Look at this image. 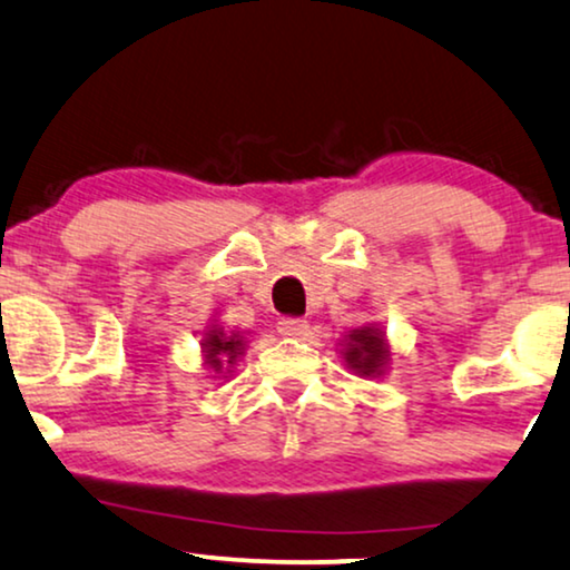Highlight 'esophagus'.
Returning <instances> with one entry per match:
<instances>
[{"mask_svg":"<svg viewBox=\"0 0 570 570\" xmlns=\"http://www.w3.org/2000/svg\"><path fill=\"white\" fill-rule=\"evenodd\" d=\"M307 321H299V317H281L278 321V333L284 338H299L307 333Z\"/></svg>","mask_w":570,"mask_h":570,"instance_id":"1","label":"esophagus"}]
</instances>
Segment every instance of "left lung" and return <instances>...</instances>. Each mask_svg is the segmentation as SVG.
<instances>
[{
    "instance_id": "left-lung-1",
    "label": "left lung",
    "mask_w": 570,
    "mask_h": 570,
    "mask_svg": "<svg viewBox=\"0 0 570 570\" xmlns=\"http://www.w3.org/2000/svg\"><path fill=\"white\" fill-rule=\"evenodd\" d=\"M338 346L341 360L346 362L348 373H354L356 377H370L373 381V377H381L389 370L391 346L389 338H385L383 325H360V328L348 331Z\"/></svg>"
}]
</instances>
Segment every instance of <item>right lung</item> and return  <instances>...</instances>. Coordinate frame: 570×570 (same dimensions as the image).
<instances>
[{
  "instance_id": "add662e5",
  "label": "right lung",
  "mask_w": 570,
  "mask_h": 570,
  "mask_svg": "<svg viewBox=\"0 0 570 570\" xmlns=\"http://www.w3.org/2000/svg\"><path fill=\"white\" fill-rule=\"evenodd\" d=\"M247 348V333L242 331H226L222 323H210L203 331L200 338V352L203 364H206L210 377H226L234 370V364L239 362V356Z\"/></svg>"
}]
</instances>
